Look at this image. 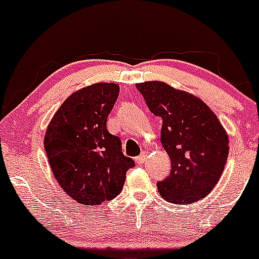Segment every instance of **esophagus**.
I'll return each instance as SVG.
<instances>
[{
  "mask_svg": "<svg viewBox=\"0 0 259 259\" xmlns=\"http://www.w3.org/2000/svg\"><path fill=\"white\" fill-rule=\"evenodd\" d=\"M147 159V152H142L137 158H136V163L137 164H143Z\"/></svg>",
  "mask_w": 259,
  "mask_h": 259,
  "instance_id": "34e87169",
  "label": "esophagus"
}]
</instances>
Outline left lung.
<instances>
[{"label": "left lung", "instance_id": "1", "mask_svg": "<svg viewBox=\"0 0 259 259\" xmlns=\"http://www.w3.org/2000/svg\"><path fill=\"white\" fill-rule=\"evenodd\" d=\"M153 115L162 118L160 142L171 162L169 177L158 183L160 196L191 204L210 194L229 157V136L201 99L166 82L136 84Z\"/></svg>", "mask_w": 259, "mask_h": 259}]
</instances>
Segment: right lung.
<instances>
[{
  "mask_svg": "<svg viewBox=\"0 0 259 259\" xmlns=\"http://www.w3.org/2000/svg\"><path fill=\"white\" fill-rule=\"evenodd\" d=\"M115 82H96L71 94L54 113L44 148L59 186L84 205H100L121 193L135 162L106 122L118 97Z\"/></svg>",
  "mask_w": 259,
  "mask_h": 259,
  "instance_id": "right-lung-1",
  "label": "right lung"
}]
</instances>
